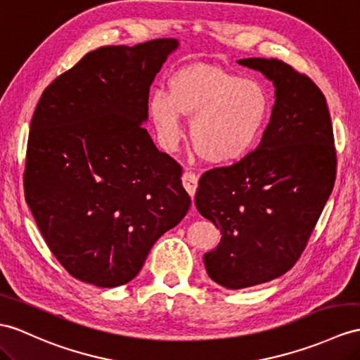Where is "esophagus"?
<instances>
[{
  "label": "esophagus",
  "mask_w": 360,
  "mask_h": 360,
  "mask_svg": "<svg viewBox=\"0 0 360 360\" xmlns=\"http://www.w3.org/2000/svg\"><path fill=\"white\" fill-rule=\"evenodd\" d=\"M181 183L183 186H185V189L188 191V194L194 198L195 195V191L198 188V177L194 174V172H185L183 174L181 177Z\"/></svg>",
  "instance_id": "esophagus-1"
}]
</instances>
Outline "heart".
I'll use <instances>...</instances> for the list:
<instances>
[{
	"label": "heart",
	"instance_id": "b5f03b06",
	"mask_svg": "<svg viewBox=\"0 0 360 360\" xmlns=\"http://www.w3.org/2000/svg\"><path fill=\"white\" fill-rule=\"evenodd\" d=\"M148 112L166 148L180 142L183 116L194 115L191 139L197 154L212 163H231L258 143L270 101L257 81L215 65L191 64L171 76L169 91L150 94Z\"/></svg>",
	"mask_w": 360,
	"mask_h": 360
}]
</instances>
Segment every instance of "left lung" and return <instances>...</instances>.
<instances>
[{"label":"left lung","mask_w":360,"mask_h":360,"mask_svg":"<svg viewBox=\"0 0 360 360\" xmlns=\"http://www.w3.org/2000/svg\"><path fill=\"white\" fill-rule=\"evenodd\" d=\"M275 85L276 101L259 146L198 181V212L221 231L205 255L210 279L226 288L271 281L301 258L336 180L338 157L326 96L279 59L248 58Z\"/></svg>","instance_id":"8db88e82"}]
</instances>
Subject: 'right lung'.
I'll use <instances>...</instances> for the list:
<instances>
[{"mask_svg":"<svg viewBox=\"0 0 360 360\" xmlns=\"http://www.w3.org/2000/svg\"><path fill=\"white\" fill-rule=\"evenodd\" d=\"M177 47L171 38L96 49L34 108L25 201L49 249L79 281L129 283L188 214L181 166L145 128L150 85Z\"/></svg>","mask_w":360,"mask_h":360,"instance_id":"right-lung-1","label":"right lung"}]
</instances>
